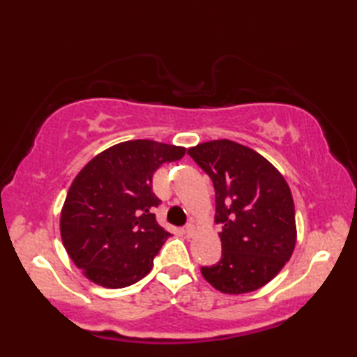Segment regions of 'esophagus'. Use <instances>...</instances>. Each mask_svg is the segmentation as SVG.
I'll use <instances>...</instances> for the list:
<instances>
[{"instance_id":"34e87169","label":"esophagus","mask_w":357,"mask_h":357,"mask_svg":"<svg viewBox=\"0 0 357 357\" xmlns=\"http://www.w3.org/2000/svg\"><path fill=\"white\" fill-rule=\"evenodd\" d=\"M184 233L187 234V236H193V233H195V227H193L192 223H189V225L184 228Z\"/></svg>"}]
</instances>
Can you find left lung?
I'll use <instances>...</instances> for the list:
<instances>
[{"instance_id":"left-lung-1","label":"left lung","mask_w":357,"mask_h":357,"mask_svg":"<svg viewBox=\"0 0 357 357\" xmlns=\"http://www.w3.org/2000/svg\"><path fill=\"white\" fill-rule=\"evenodd\" d=\"M187 153L213 179L222 258L202 274L225 294L264 287L293 255L298 239L294 202L282 173L257 151L213 140Z\"/></svg>"}]
</instances>
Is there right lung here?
Segmentation results:
<instances>
[{
    "label": "right lung",
    "instance_id": "right-lung-1",
    "mask_svg": "<svg viewBox=\"0 0 357 357\" xmlns=\"http://www.w3.org/2000/svg\"><path fill=\"white\" fill-rule=\"evenodd\" d=\"M184 154V146L129 140L82 168L64 200L59 229L66 252L86 279L114 289L149 274L170 236L151 213L160 203L153 174Z\"/></svg>",
    "mask_w": 357,
    "mask_h": 357
}]
</instances>
